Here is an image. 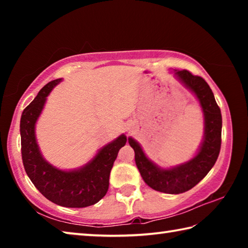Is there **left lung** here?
<instances>
[{"label": "left lung", "mask_w": 248, "mask_h": 248, "mask_svg": "<svg viewBox=\"0 0 248 248\" xmlns=\"http://www.w3.org/2000/svg\"><path fill=\"white\" fill-rule=\"evenodd\" d=\"M170 72L195 95L202 111L203 137L197 152L182 164L162 167L146 156L136 139L129 137L128 142L134 150L136 164L144 183L154 190L177 195L195 187L217 162L221 148L222 116L215 95L202 78L192 75L186 70H171Z\"/></svg>", "instance_id": "left-lung-1"}]
</instances>
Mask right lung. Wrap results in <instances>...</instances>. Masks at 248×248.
I'll list each match as a JSON object with an SVG mask.
<instances>
[{
    "label": "right lung",
    "instance_id": "right-lung-1",
    "mask_svg": "<svg viewBox=\"0 0 248 248\" xmlns=\"http://www.w3.org/2000/svg\"><path fill=\"white\" fill-rule=\"evenodd\" d=\"M60 82L62 78L49 82L24 109L19 125L23 164L29 179L48 200L66 208H85L106 195L110 170L127 137L121 133L78 169L62 170L48 162L37 142L36 124L49 94Z\"/></svg>",
    "mask_w": 248,
    "mask_h": 248
}]
</instances>
